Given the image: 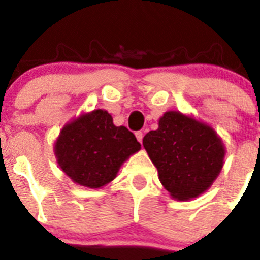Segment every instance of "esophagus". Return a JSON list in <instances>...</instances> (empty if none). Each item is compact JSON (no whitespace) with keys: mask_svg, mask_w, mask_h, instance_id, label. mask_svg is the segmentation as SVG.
<instances>
[{"mask_svg":"<svg viewBox=\"0 0 260 260\" xmlns=\"http://www.w3.org/2000/svg\"><path fill=\"white\" fill-rule=\"evenodd\" d=\"M136 139H137V141L140 142V144H142V139H144V133L141 132V131H139V132H136Z\"/></svg>","mask_w":260,"mask_h":260,"instance_id":"esophagus-1","label":"esophagus"}]
</instances>
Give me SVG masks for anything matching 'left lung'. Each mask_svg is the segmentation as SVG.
I'll return each instance as SVG.
<instances>
[{
	"label": "left lung",
	"instance_id": "8db88e82",
	"mask_svg": "<svg viewBox=\"0 0 260 260\" xmlns=\"http://www.w3.org/2000/svg\"><path fill=\"white\" fill-rule=\"evenodd\" d=\"M142 145L159 181L177 201L205 193L224 165L225 146L214 128L180 111L163 114L158 129L146 133Z\"/></svg>",
	"mask_w": 260,
	"mask_h": 260
}]
</instances>
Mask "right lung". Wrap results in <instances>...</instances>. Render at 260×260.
<instances>
[{"label": "right lung", "instance_id": "add662e5", "mask_svg": "<svg viewBox=\"0 0 260 260\" xmlns=\"http://www.w3.org/2000/svg\"><path fill=\"white\" fill-rule=\"evenodd\" d=\"M141 149L124 125L116 127L106 110L97 109L69 121L59 132L54 154L74 182L98 189L113 181L121 165Z\"/></svg>", "mask_w": 260, "mask_h": 260}]
</instances>
